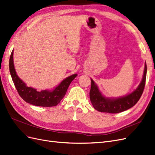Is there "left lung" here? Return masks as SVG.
Here are the masks:
<instances>
[{"instance_id": "8db88e82", "label": "left lung", "mask_w": 155, "mask_h": 155, "mask_svg": "<svg viewBox=\"0 0 155 155\" xmlns=\"http://www.w3.org/2000/svg\"><path fill=\"white\" fill-rule=\"evenodd\" d=\"M147 74V65L145 63L143 76L141 83L135 90L129 94L120 97H107L102 94L97 85L91 79L90 100L94 109L100 112L119 113L133 107L140 100L144 87Z\"/></svg>"}]
</instances>
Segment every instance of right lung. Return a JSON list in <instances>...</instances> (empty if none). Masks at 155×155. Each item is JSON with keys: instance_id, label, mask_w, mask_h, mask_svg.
Instances as JSON below:
<instances>
[{"instance_id": "right-lung-1", "label": "right lung", "mask_w": 155, "mask_h": 155, "mask_svg": "<svg viewBox=\"0 0 155 155\" xmlns=\"http://www.w3.org/2000/svg\"><path fill=\"white\" fill-rule=\"evenodd\" d=\"M13 50L10 58V72L13 82L18 94L26 102L30 104L39 107L56 106L66 94L70 84L77 76V74L72 75L59 83L52 91L44 90L37 91L35 88L27 87L26 83L17 76L13 63Z\"/></svg>"}]
</instances>
